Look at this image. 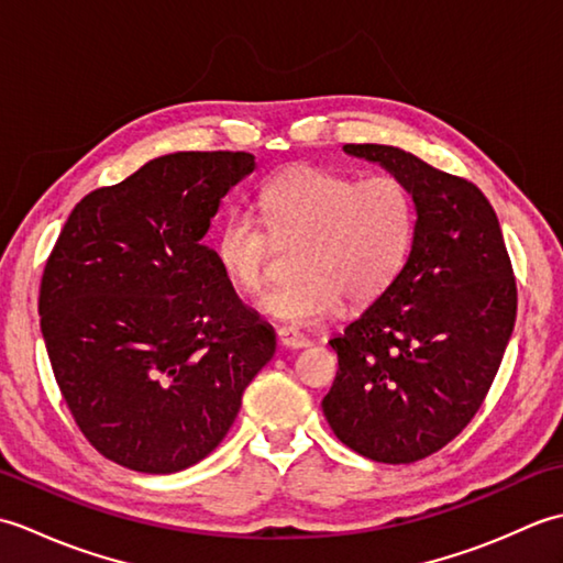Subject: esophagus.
I'll use <instances>...</instances> for the list:
<instances>
[{
  "label": "esophagus",
  "mask_w": 563,
  "mask_h": 563,
  "mask_svg": "<svg viewBox=\"0 0 563 563\" xmlns=\"http://www.w3.org/2000/svg\"><path fill=\"white\" fill-rule=\"evenodd\" d=\"M278 343L283 345V349H292V351H297V349H305V345L309 343L302 333H297L295 329H288V327H280L278 331Z\"/></svg>",
  "instance_id": "obj_1"
}]
</instances>
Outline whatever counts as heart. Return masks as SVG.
Segmentation results:
<instances>
[{
  "label": "heart",
  "instance_id": "heart-1",
  "mask_svg": "<svg viewBox=\"0 0 563 563\" xmlns=\"http://www.w3.org/2000/svg\"><path fill=\"white\" fill-rule=\"evenodd\" d=\"M263 224L232 208L214 232V258L239 290L258 292L278 244H297V278L263 295L261 309L285 324L331 317L343 297L355 307L379 300L399 280L416 242L411 186L397 174L351 176L300 166L261 190Z\"/></svg>",
  "mask_w": 563,
  "mask_h": 563
}]
</instances>
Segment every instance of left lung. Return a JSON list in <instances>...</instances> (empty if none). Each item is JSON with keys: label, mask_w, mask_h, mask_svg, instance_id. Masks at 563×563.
<instances>
[{"label": "left lung", "mask_w": 563, "mask_h": 563, "mask_svg": "<svg viewBox=\"0 0 563 563\" xmlns=\"http://www.w3.org/2000/svg\"><path fill=\"white\" fill-rule=\"evenodd\" d=\"M411 186V258L329 345L339 373L321 401L333 433L367 460L411 464L482 409L516 327L518 288L492 202L466 178L389 145H345Z\"/></svg>", "instance_id": "obj_1"}]
</instances>
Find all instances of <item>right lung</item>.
Listing matches in <instances>:
<instances>
[{
	"mask_svg": "<svg viewBox=\"0 0 563 563\" xmlns=\"http://www.w3.org/2000/svg\"><path fill=\"white\" fill-rule=\"evenodd\" d=\"M249 152H176L91 190L41 280V331L75 423L106 460L188 470L220 445L275 333L202 244Z\"/></svg>",
	"mask_w": 563,
	"mask_h": 563,
	"instance_id": "obj_1",
	"label": "right lung"
}]
</instances>
